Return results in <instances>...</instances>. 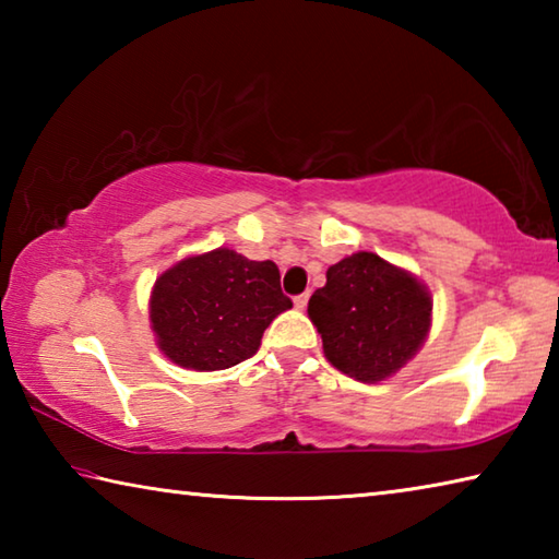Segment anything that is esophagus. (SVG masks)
<instances>
[{
  "label": "esophagus",
  "instance_id": "esophagus-1",
  "mask_svg": "<svg viewBox=\"0 0 559 559\" xmlns=\"http://www.w3.org/2000/svg\"><path fill=\"white\" fill-rule=\"evenodd\" d=\"M308 298H310V293H300V296L293 298V302H296V308H298V310H302V308L308 306Z\"/></svg>",
  "mask_w": 559,
  "mask_h": 559
}]
</instances>
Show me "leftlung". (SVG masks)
I'll use <instances>...</instances> for the list:
<instances>
[{
    "label": "left lung",
    "mask_w": 559,
    "mask_h": 559,
    "mask_svg": "<svg viewBox=\"0 0 559 559\" xmlns=\"http://www.w3.org/2000/svg\"><path fill=\"white\" fill-rule=\"evenodd\" d=\"M325 357L359 382H380L416 355L431 325V298L412 273L370 251L328 269L308 302Z\"/></svg>",
    "instance_id": "8db88e82"
}]
</instances>
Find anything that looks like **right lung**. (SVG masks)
I'll use <instances>...</instances> for the list:
<instances>
[{
  "label": "right lung",
  "mask_w": 559,
  "mask_h": 559,
  "mask_svg": "<svg viewBox=\"0 0 559 559\" xmlns=\"http://www.w3.org/2000/svg\"><path fill=\"white\" fill-rule=\"evenodd\" d=\"M290 306L276 263L216 249L179 261L157 278L150 320L173 362L212 372L257 355L263 330Z\"/></svg>",
  "instance_id": "right-lung-1"
}]
</instances>
